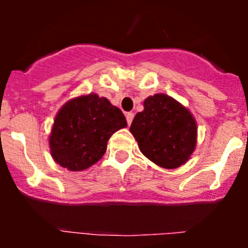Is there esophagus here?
<instances>
[{"instance_id":"34e87169","label":"esophagus","mask_w":248,"mask_h":248,"mask_svg":"<svg viewBox=\"0 0 248 248\" xmlns=\"http://www.w3.org/2000/svg\"><path fill=\"white\" fill-rule=\"evenodd\" d=\"M126 122H128V124L130 125L131 122H133V118H134V113H126Z\"/></svg>"}]
</instances>
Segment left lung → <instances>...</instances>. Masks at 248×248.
Listing matches in <instances>:
<instances>
[{
	"label": "left lung",
	"mask_w": 248,
	"mask_h": 248,
	"mask_svg": "<svg viewBox=\"0 0 248 248\" xmlns=\"http://www.w3.org/2000/svg\"><path fill=\"white\" fill-rule=\"evenodd\" d=\"M131 134L140 151L156 165L175 169L185 164L196 145V123L189 110L165 94L146 98L135 115Z\"/></svg>",
	"instance_id": "obj_1"
}]
</instances>
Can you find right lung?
<instances>
[{
	"label": "right lung",
	"mask_w": 248,
	"mask_h": 248,
	"mask_svg": "<svg viewBox=\"0 0 248 248\" xmlns=\"http://www.w3.org/2000/svg\"><path fill=\"white\" fill-rule=\"evenodd\" d=\"M126 119L107 98L89 94L72 99L57 114L49 146L63 168L80 171L104 155L109 138L125 128Z\"/></svg>",
	"instance_id": "1"
}]
</instances>
